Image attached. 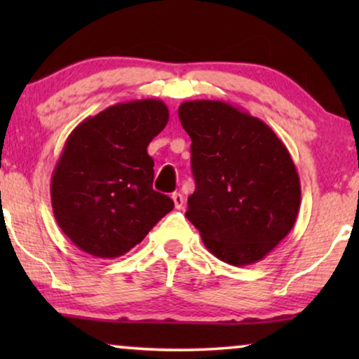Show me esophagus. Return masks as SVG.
I'll list each match as a JSON object with an SVG mask.
<instances>
[{
	"mask_svg": "<svg viewBox=\"0 0 359 359\" xmlns=\"http://www.w3.org/2000/svg\"><path fill=\"white\" fill-rule=\"evenodd\" d=\"M171 199H173V203H175V208H176V209H181V208H183V204H184V198H183V194H181V193H173V194H171Z\"/></svg>",
	"mask_w": 359,
	"mask_h": 359,
	"instance_id": "esophagus-1",
	"label": "esophagus"
}]
</instances>
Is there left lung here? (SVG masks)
I'll return each mask as SVG.
<instances>
[{
    "instance_id": "obj_1",
    "label": "left lung",
    "mask_w": 359,
    "mask_h": 359,
    "mask_svg": "<svg viewBox=\"0 0 359 359\" xmlns=\"http://www.w3.org/2000/svg\"><path fill=\"white\" fill-rule=\"evenodd\" d=\"M178 116L191 137L196 189L186 217L205 248L245 266L291 232L301 181L286 145L259 121L224 101H184Z\"/></svg>"
}]
</instances>
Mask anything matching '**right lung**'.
Listing matches in <instances>:
<instances>
[{"label": "right lung", "mask_w": 359, "mask_h": 359, "mask_svg": "<svg viewBox=\"0 0 359 359\" xmlns=\"http://www.w3.org/2000/svg\"><path fill=\"white\" fill-rule=\"evenodd\" d=\"M168 116L158 100L119 102L68 135L52 175V209L58 227L85 253L122 257L175 208L151 188L154 158L147 154Z\"/></svg>", "instance_id": "obj_1"}]
</instances>
